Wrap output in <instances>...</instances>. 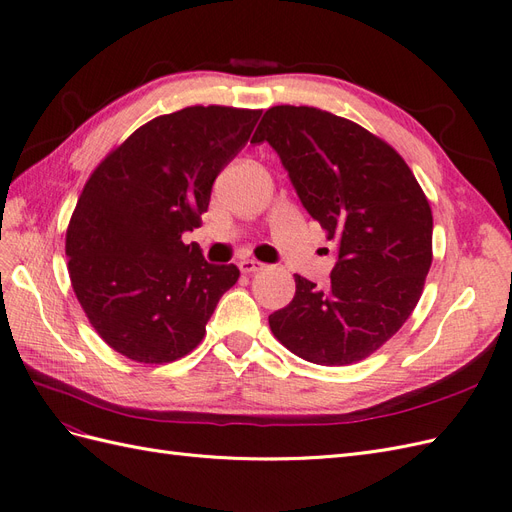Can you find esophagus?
I'll return each mask as SVG.
<instances>
[{
	"mask_svg": "<svg viewBox=\"0 0 512 512\" xmlns=\"http://www.w3.org/2000/svg\"><path fill=\"white\" fill-rule=\"evenodd\" d=\"M265 267H267V265H262V262L252 260V258H247V260H241V262H239V269H241V273H247V275L258 273V271H262Z\"/></svg>",
	"mask_w": 512,
	"mask_h": 512,
	"instance_id": "34e87169",
	"label": "esophagus"
}]
</instances>
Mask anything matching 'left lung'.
Wrapping results in <instances>:
<instances>
[{"instance_id":"obj_1","label":"left lung","mask_w":512,"mask_h":512,"mask_svg":"<svg viewBox=\"0 0 512 512\" xmlns=\"http://www.w3.org/2000/svg\"><path fill=\"white\" fill-rule=\"evenodd\" d=\"M267 141L307 213L337 241L331 286L294 275V299L269 316L273 335L316 365L363 361L401 329L431 267L427 196L399 153L359 123L314 106H273Z\"/></svg>"}]
</instances>
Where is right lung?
I'll list each match as a JSON object with an SVG mask.
<instances>
[{
    "mask_svg": "<svg viewBox=\"0 0 512 512\" xmlns=\"http://www.w3.org/2000/svg\"><path fill=\"white\" fill-rule=\"evenodd\" d=\"M262 111L188 106L147 121L100 162L66 232L68 273L104 342L136 363L192 352L235 265H211L183 232L200 226L213 181Z\"/></svg>",
    "mask_w": 512,
    "mask_h": 512,
    "instance_id": "right-lung-1",
    "label": "right lung"
}]
</instances>
